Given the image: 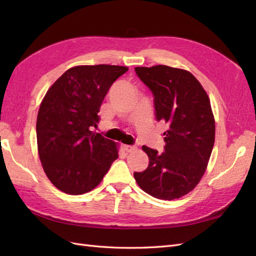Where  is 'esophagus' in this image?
<instances>
[{"label":"esophagus","instance_id":"obj_1","mask_svg":"<svg viewBox=\"0 0 256 256\" xmlns=\"http://www.w3.org/2000/svg\"><path fill=\"white\" fill-rule=\"evenodd\" d=\"M124 150L127 152H131L136 150V146L134 145H124Z\"/></svg>","mask_w":256,"mask_h":256}]
</instances>
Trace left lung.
<instances>
[{
    "mask_svg": "<svg viewBox=\"0 0 256 256\" xmlns=\"http://www.w3.org/2000/svg\"><path fill=\"white\" fill-rule=\"evenodd\" d=\"M154 96V116L166 124L164 150L142 146L150 164L134 176L140 188L160 200L187 194L204 175L214 143V118L200 83L184 69L157 65L136 67Z\"/></svg>",
    "mask_w": 256,
    "mask_h": 256,
    "instance_id": "8db88e82",
    "label": "left lung"
}]
</instances>
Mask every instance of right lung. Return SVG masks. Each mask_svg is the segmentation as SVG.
<instances>
[{
  "label": "right lung",
  "instance_id": "1",
  "mask_svg": "<svg viewBox=\"0 0 256 256\" xmlns=\"http://www.w3.org/2000/svg\"><path fill=\"white\" fill-rule=\"evenodd\" d=\"M128 70L116 65L76 66L48 90L37 115L38 154L44 171L56 187L78 196L94 189L118 152L97 127L108 90Z\"/></svg>",
  "mask_w": 256,
  "mask_h": 256
}]
</instances>
